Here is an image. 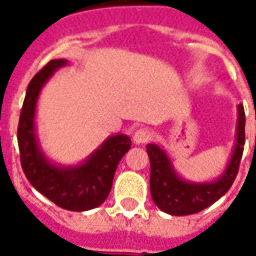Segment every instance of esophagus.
<instances>
[{
  "instance_id": "1",
  "label": "esophagus",
  "mask_w": 256,
  "mask_h": 256,
  "mask_svg": "<svg viewBox=\"0 0 256 256\" xmlns=\"http://www.w3.org/2000/svg\"><path fill=\"white\" fill-rule=\"evenodd\" d=\"M132 140L136 144H146L151 140V132L148 130H145V128H140V130H136L134 132Z\"/></svg>"
}]
</instances>
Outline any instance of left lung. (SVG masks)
<instances>
[{
	"label": "left lung",
	"instance_id": "left-lung-1",
	"mask_svg": "<svg viewBox=\"0 0 256 256\" xmlns=\"http://www.w3.org/2000/svg\"><path fill=\"white\" fill-rule=\"evenodd\" d=\"M245 144V111L238 105L236 144L232 158L218 181L208 184H192L181 180L172 168L171 161L162 150L150 144L146 152L151 162L150 190L155 205L171 215H191L208 208L225 195L236 178Z\"/></svg>",
	"mask_w": 256,
	"mask_h": 256
}]
</instances>
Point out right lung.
<instances>
[{
	"mask_svg": "<svg viewBox=\"0 0 256 256\" xmlns=\"http://www.w3.org/2000/svg\"><path fill=\"white\" fill-rule=\"evenodd\" d=\"M65 64V60L50 61L28 84L16 134L20 158L26 180L36 191L64 210L88 211L108 198L115 170L131 148V140L126 135H114L82 165L74 168H58L48 162L35 138V105L42 85Z\"/></svg>",
	"mask_w": 256,
	"mask_h": 256,
	"instance_id": "obj_1",
	"label": "right lung"
}]
</instances>
